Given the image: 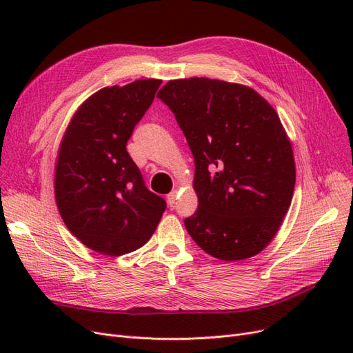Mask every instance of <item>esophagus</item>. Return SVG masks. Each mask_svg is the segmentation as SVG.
Here are the masks:
<instances>
[{
	"label": "esophagus",
	"instance_id": "esophagus-1",
	"mask_svg": "<svg viewBox=\"0 0 353 353\" xmlns=\"http://www.w3.org/2000/svg\"><path fill=\"white\" fill-rule=\"evenodd\" d=\"M176 194H178V191L176 190H174L172 193H169L168 194V197H166V200H168V205L172 208L174 205H175V201H176Z\"/></svg>",
	"mask_w": 353,
	"mask_h": 353
}]
</instances>
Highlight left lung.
<instances>
[{
    "label": "left lung",
    "mask_w": 353,
    "mask_h": 353,
    "mask_svg": "<svg viewBox=\"0 0 353 353\" xmlns=\"http://www.w3.org/2000/svg\"><path fill=\"white\" fill-rule=\"evenodd\" d=\"M194 156L199 208L184 225L200 249L249 259L279 232L296 183L292 143L272 105L253 88L209 78L159 91Z\"/></svg>",
    "instance_id": "left-lung-1"
}]
</instances>
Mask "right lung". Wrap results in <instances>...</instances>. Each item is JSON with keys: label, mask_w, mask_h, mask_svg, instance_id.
<instances>
[{"label": "right lung", "mask_w": 353, "mask_h": 353, "mask_svg": "<svg viewBox=\"0 0 353 353\" xmlns=\"http://www.w3.org/2000/svg\"><path fill=\"white\" fill-rule=\"evenodd\" d=\"M160 83L138 79L94 92L73 113L61 138L57 209L73 236L97 253L121 256L143 248L166 209L126 152Z\"/></svg>", "instance_id": "right-lung-1"}]
</instances>
